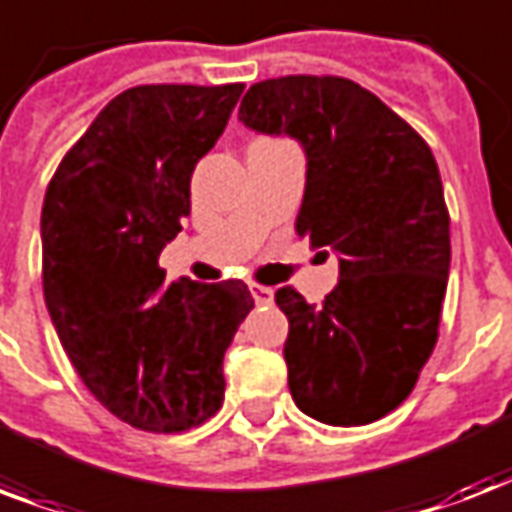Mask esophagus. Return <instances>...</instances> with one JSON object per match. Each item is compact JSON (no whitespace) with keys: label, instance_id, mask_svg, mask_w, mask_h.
<instances>
[{"label":"esophagus","instance_id":"esophagus-1","mask_svg":"<svg viewBox=\"0 0 512 512\" xmlns=\"http://www.w3.org/2000/svg\"><path fill=\"white\" fill-rule=\"evenodd\" d=\"M249 292H252V298H255L257 306H271V303H273V290H271V287L249 284Z\"/></svg>","mask_w":512,"mask_h":512}]
</instances>
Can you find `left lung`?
<instances>
[{
    "instance_id": "left-lung-1",
    "label": "left lung",
    "mask_w": 512,
    "mask_h": 512,
    "mask_svg": "<svg viewBox=\"0 0 512 512\" xmlns=\"http://www.w3.org/2000/svg\"><path fill=\"white\" fill-rule=\"evenodd\" d=\"M239 120L306 155L298 233L338 255L325 303L276 292L290 319L287 384L300 411L360 427L411 395L435 349L451 236L438 163L403 117L343 77L252 85Z\"/></svg>"
}]
</instances>
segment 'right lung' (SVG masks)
<instances>
[{
	"label": "right lung",
	"mask_w": 512,
	"mask_h": 512,
	"mask_svg": "<svg viewBox=\"0 0 512 512\" xmlns=\"http://www.w3.org/2000/svg\"><path fill=\"white\" fill-rule=\"evenodd\" d=\"M244 85H139L66 152L42 204V287L58 341L107 411L182 432L220 411L222 360L255 308L239 279L166 284L158 257L190 214V177Z\"/></svg>",
	"instance_id": "1"
}]
</instances>
